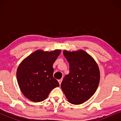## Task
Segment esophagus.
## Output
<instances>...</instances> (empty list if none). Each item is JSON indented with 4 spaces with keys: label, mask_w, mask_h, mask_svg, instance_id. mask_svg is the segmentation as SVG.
<instances>
[{
    "label": "esophagus",
    "mask_w": 121,
    "mask_h": 121,
    "mask_svg": "<svg viewBox=\"0 0 121 121\" xmlns=\"http://www.w3.org/2000/svg\"><path fill=\"white\" fill-rule=\"evenodd\" d=\"M62 82V79H60V80H58V82H59V85H60V84H61V82Z\"/></svg>",
    "instance_id": "obj_1"
}]
</instances>
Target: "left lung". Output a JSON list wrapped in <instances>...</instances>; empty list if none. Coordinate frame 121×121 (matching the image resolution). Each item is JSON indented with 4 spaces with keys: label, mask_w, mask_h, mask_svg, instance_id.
<instances>
[{
    "label": "left lung",
    "mask_w": 121,
    "mask_h": 121,
    "mask_svg": "<svg viewBox=\"0 0 121 121\" xmlns=\"http://www.w3.org/2000/svg\"><path fill=\"white\" fill-rule=\"evenodd\" d=\"M69 64V73L64 78L60 86L68 101L79 105L95 93L100 82V70L91 56L85 51H63Z\"/></svg>",
    "instance_id": "1"
}]
</instances>
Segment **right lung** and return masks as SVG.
Here are the masks:
<instances>
[{"label":"right lung","instance_id":"1","mask_svg":"<svg viewBox=\"0 0 121 121\" xmlns=\"http://www.w3.org/2000/svg\"><path fill=\"white\" fill-rule=\"evenodd\" d=\"M60 52L59 49L51 52L37 50L20 64L16 78L26 98L35 102L42 101L53 89L59 86V82L53 77V64Z\"/></svg>","mask_w":121,"mask_h":121}]
</instances>
